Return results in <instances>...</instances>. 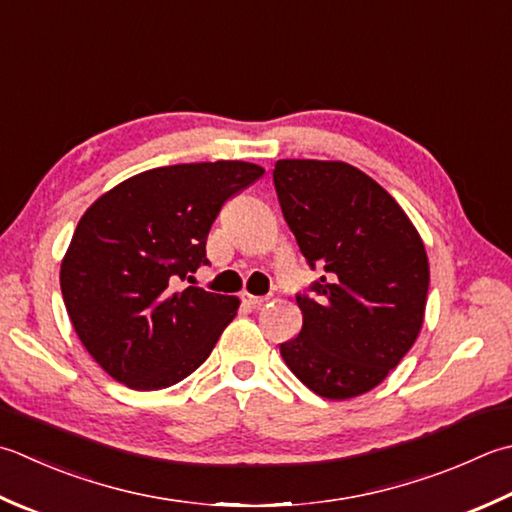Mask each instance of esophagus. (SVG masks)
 <instances>
[{"instance_id": "34e87169", "label": "esophagus", "mask_w": 512, "mask_h": 512, "mask_svg": "<svg viewBox=\"0 0 512 512\" xmlns=\"http://www.w3.org/2000/svg\"><path fill=\"white\" fill-rule=\"evenodd\" d=\"M268 297H262V295H250V293H242V302L246 304V306H250V308H255V306H262L264 302H266Z\"/></svg>"}]
</instances>
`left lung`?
<instances>
[{"instance_id":"left-lung-1","label":"left lung","mask_w":512,"mask_h":512,"mask_svg":"<svg viewBox=\"0 0 512 512\" xmlns=\"http://www.w3.org/2000/svg\"><path fill=\"white\" fill-rule=\"evenodd\" d=\"M279 206L310 268L324 275L297 293L304 326L279 346L299 382L326 399L382 384L422 330L428 257L393 197L344 162L279 159Z\"/></svg>"}]
</instances>
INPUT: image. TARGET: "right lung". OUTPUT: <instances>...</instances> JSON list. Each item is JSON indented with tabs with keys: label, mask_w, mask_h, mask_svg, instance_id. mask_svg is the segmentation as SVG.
Segmentation results:
<instances>
[{
	"label": "right lung",
	"mask_w": 512,
	"mask_h": 512,
	"mask_svg": "<svg viewBox=\"0 0 512 512\" xmlns=\"http://www.w3.org/2000/svg\"><path fill=\"white\" fill-rule=\"evenodd\" d=\"M264 175L248 162L146 170L108 190L79 219L59 273L77 337L133 390L182 382L206 362L239 299L177 279L208 264L219 210Z\"/></svg>",
	"instance_id": "right-lung-1"
}]
</instances>
